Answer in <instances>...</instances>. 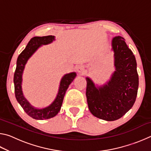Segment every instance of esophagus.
<instances>
[{"label": "esophagus", "mask_w": 151, "mask_h": 151, "mask_svg": "<svg viewBox=\"0 0 151 151\" xmlns=\"http://www.w3.org/2000/svg\"><path fill=\"white\" fill-rule=\"evenodd\" d=\"M76 70L79 74H83L85 72V67L83 65H79L76 68Z\"/></svg>", "instance_id": "34e87169"}]
</instances>
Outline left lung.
I'll return each instance as SVG.
<instances>
[{"label": "left lung", "instance_id": "left-lung-1", "mask_svg": "<svg viewBox=\"0 0 151 151\" xmlns=\"http://www.w3.org/2000/svg\"><path fill=\"white\" fill-rule=\"evenodd\" d=\"M115 70L102 85L86 77V96L89 111L97 118L113 121L124 115L135 102L139 88L137 61L124 39L114 37L111 42Z\"/></svg>", "mask_w": 151, "mask_h": 151}]
</instances>
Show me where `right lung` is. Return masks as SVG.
I'll use <instances>...</instances> for the list:
<instances>
[{"mask_svg": "<svg viewBox=\"0 0 151 151\" xmlns=\"http://www.w3.org/2000/svg\"><path fill=\"white\" fill-rule=\"evenodd\" d=\"M55 40V36L35 37L30 40L24 50L19 55L17 61V67L14 75V93L16 99L28 115L37 120L48 119L55 116L60 111L66 91L76 77L75 72L66 74L61 78L57 96L52 103L44 108L38 109L33 106L22 93V74L25 65L32 55L42 45H47Z\"/></svg>", "mask_w": 151, "mask_h": 151, "instance_id": "obj_1", "label": "right lung"}]
</instances>
